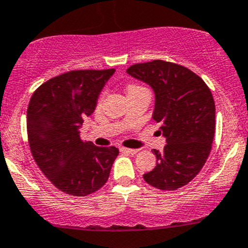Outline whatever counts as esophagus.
<instances>
[{"label":"esophagus","mask_w":248,"mask_h":248,"mask_svg":"<svg viewBox=\"0 0 248 248\" xmlns=\"http://www.w3.org/2000/svg\"><path fill=\"white\" fill-rule=\"evenodd\" d=\"M120 151L124 152V154L136 155L137 152H138V150H137V149H128V147H121V149H120Z\"/></svg>","instance_id":"1"}]
</instances>
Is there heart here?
<instances>
[{"mask_svg": "<svg viewBox=\"0 0 248 248\" xmlns=\"http://www.w3.org/2000/svg\"><path fill=\"white\" fill-rule=\"evenodd\" d=\"M141 89H144V87L139 86V85H137V84H129L128 86H127V93H128V92L137 91V90H141ZM102 98H103V94L101 96V101H102Z\"/></svg>", "mask_w": 248, "mask_h": 248, "instance_id": "b5f03b06", "label": "heart"}]
</instances>
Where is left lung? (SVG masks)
<instances>
[{"label": "left lung", "instance_id": "left-lung-1", "mask_svg": "<svg viewBox=\"0 0 248 248\" xmlns=\"http://www.w3.org/2000/svg\"><path fill=\"white\" fill-rule=\"evenodd\" d=\"M127 73L146 82L156 94L154 120L167 139L157 164L144 180L162 191H175L194 179L211 151L215 102L211 91L191 69L163 60L136 63Z\"/></svg>", "mask_w": 248, "mask_h": 248}]
</instances>
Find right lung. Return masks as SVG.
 I'll use <instances>...</instances> for the list:
<instances>
[{
    "instance_id": "add662e5",
    "label": "right lung",
    "mask_w": 248,
    "mask_h": 248,
    "mask_svg": "<svg viewBox=\"0 0 248 248\" xmlns=\"http://www.w3.org/2000/svg\"><path fill=\"white\" fill-rule=\"evenodd\" d=\"M115 69L66 72L42 84L27 108L31 154L60 191L85 197L107 181L119 155L115 146L98 147L80 138L85 116L96 108L99 92Z\"/></svg>"
}]
</instances>
